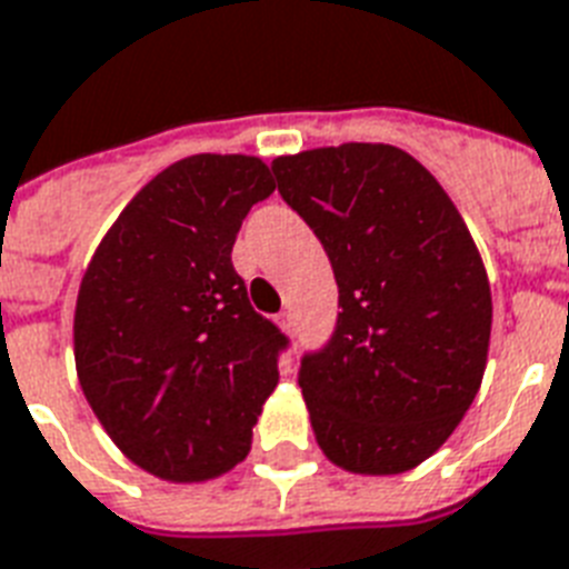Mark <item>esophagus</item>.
I'll use <instances>...</instances> for the list:
<instances>
[{"mask_svg": "<svg viewBox=\"0 0 569 569\" xmlns=\"http://www.w3.org/2000/svg\"><path fill=\"white\" fill-rule=\"evenodd\" d=\"M281 326V331H293V317H290V311H284V313H279V320H276Z\"/></svg>", "mask_w": 569, "mask_h": 569, "instance_id": "1", "label": "esophagus"}]
</instances>
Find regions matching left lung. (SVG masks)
Masks as SVG:
<instances>
[{
    "instance_id": "obj_1",
    "label": "left lung",
    "mask_w": 569,
    "mask_h": 569,
    "mask_svg": "<svg viewBox=\"0 0 569 569\" xmlns=\"http://www.w3.org/2000/svg\"><path fill=\"white\" fill-rule=\"evenodd\" d=\"M272 172L340 293L335 335L299 367L313 438L349 472L413 470L485 376L493 306L479 249L438 179L388 143L308 149Z\"/></svg>"
}]
</instances>
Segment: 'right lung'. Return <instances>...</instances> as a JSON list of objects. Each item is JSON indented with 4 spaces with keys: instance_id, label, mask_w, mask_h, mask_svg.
Wrapping results in <instances>:
<instances>
[{
    "instance_id": "right-lung-1",
    "label": "right lung",
    "mask_w": 569,
    "mask_h": 569,
    "mask_svg": "<svg viewBox=\"0 0 569 569\" xmlns=\"http://www.w3.org/2000/svg\"><path fill=\"white\" fill-rule=\"evenodd\" d=\"M276 190L252 156H190L122 208L72 320L76 372L120 452L163 481L240 465L288 338L249 306L231 247Z\"/></svg>"
}]
</instances>
